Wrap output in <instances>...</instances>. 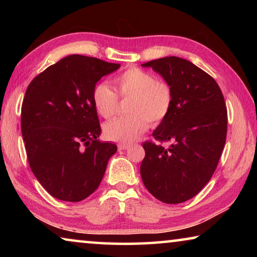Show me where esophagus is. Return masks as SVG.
<instances>
[{
  "label": "esophagus",
  "mask_w": 257,
  "mask_h": 257,
  "mask_svg": "<svg viewBox=\"0 0 257 257\" xmlns=\"http://www.w3.org/2000/svg\"><path fill=\"white\" fill-rule=\"evenodd\" d=\"M129 147V145L128 144H119L118 145V149L120 150V151H123V150H127Z\"/></svg>",
  "instance_id": "esophagus-1"
}]
</instances>
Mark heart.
<instances>
[{
    "label": "heart",
    "instance_id": "b5f03b06",
    "mask_svg": "<svg viewBox=\"0 0 257 257\" xmlns=\"http://www.w3.org/2000/svg\"><path fill=\"white\" fill-rule=\"evenodd\" d=\"M110 86L101 82L94 87L92 99L97 113L110 119L118 110V96L128 98L127 113L104 125V134L111 141L130 144L142 136L152 124H158L170 114L173 90L163 80H156L152 73L132 67L113 77Z\"/></svg>",
    "mask_w": 257,
    "mask_h": 257
}]
</instances>
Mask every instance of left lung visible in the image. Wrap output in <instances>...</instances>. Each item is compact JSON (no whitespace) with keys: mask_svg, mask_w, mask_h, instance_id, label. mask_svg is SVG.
I'll use <instances>...</instances> for the list:
<instances>
[{"mask_svg":"<svg viewBox=\"0 0 257 257\" xmlns=\"http://www.w3.org/2000/svg\"><path fill=\"white\" fill-rule=\"evenodd\" d=\"M142 66L171 86L173 105L153 132L156 141L172 144L145 142L141 176L155 198L179 204L197 195L215 171L227 138V106L216 81L190 61L167 56Z\"/></svg>","mask_w":257,"mask_h":257,"instance_id":"obj_1","label":"left lung"}]
</instances>
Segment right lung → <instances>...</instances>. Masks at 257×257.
Listing matches in <instances>:
<instances>
[{"instance_id": "add662e5", "label": "right lung", "mask_w": 257, "mask_h": 257, "mask_svg": "<svg viewBox=\"0 0 257 257\" xmlns=\"http://www.w3.org/2000/svg\"><path fill=\"white\" fill-rule=\"evenodd\" d=\"M120 68L96 58L69 55L36 76L26 90L21 133L35 177L52 196L80 202L97 189L116 145L98 141L96 82Z\"/></svg>"}]
</instances>
